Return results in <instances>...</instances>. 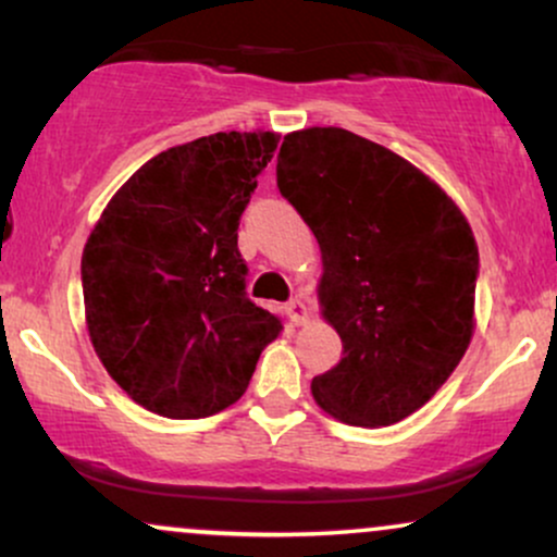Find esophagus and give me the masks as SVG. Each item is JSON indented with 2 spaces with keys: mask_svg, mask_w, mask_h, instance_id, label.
I'll use <instances>...</instances> for the list:
<instances>
[{
  "mask_svg": "<svg viewBox=\"0 0 557 557\" xmlns=\"http://www.w3.org/2000/svg\"><path fill=\"white\" fill-rule=\"evenodd\" d=\"M285 311H287V317H290V322L296 324V327H298V324H304L306 319H309V309H306V304L300 298H293L290 304L285 306Z\"/></svg>",
  "mask_w": 557,
  "mask_h": 557,
  "instance_id": "obj_1",
  "label": "esophagus"
}]
</instances>
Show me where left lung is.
Masks as SVG:
<instances>
[{
	"mask_svg": "<svg viewBox=\"0 0 557 557\" xmlns=\"http://www.w3.org/2000/svg\"><path fill=\"white\" fill-rule=\"evenodd\" d=\"M277 188L322 251L319 306L343 359L314 400L354 426L411 417L474 335L479 248L450 196L411 162L343 127L287 133Z\"/></svg>",
	"mask_w": 557,
	"mask_h": 557,
	"instance_id": "8db88e82",
	"label": "left lung"
}]
</instances>
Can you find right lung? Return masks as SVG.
Returning <instances> with one entry per match:
<instances>
[{
    "label": "right lung",
    "mask_w": 557,
    "mask_h": 557,
    "mask_svg": "<svg viewBox=\"0 0 557 557\" xmlns=\"http://www.w3.org/2000/svg\"><path fill=\"white\" fill-rule=\"evenodd\" d=\"M277 133L172 146L127 183L81 259L94 350L138 406L203 419L246 393L283 322L246 296L238 225Z\"/></svg>",
    "instance_id": "obj_1"
}]
</instances>
